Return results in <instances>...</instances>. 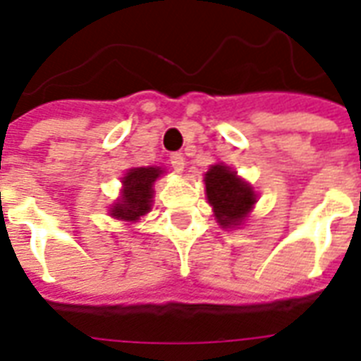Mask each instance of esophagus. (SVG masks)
<instances>
[{
	"label": "esophagus",
	"instance_id": "obj_1",
	"mask_svg": "<svg viewBox=\"0 0 361 361\" xmlns=\"http://www.w3.org/2000/svg\"><path fill=\"white\" fill-rule=\"evenodd\" d=\"M170 164H172V169L181 172V170L185 169V159H183L181 153H172V155H170Z\"/></svg>",
	"mask_w": 361,
	"mask_h": 361
}]
</instances>
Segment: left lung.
<instances>
[{"label": "left lung", "mask_w": 361, "mask_h": 361, "mask_svg": "<svg viewBox=\"0 0 361 361\" xmlns=\"http://www.w3.org/2000/svg\"><path fill=\"white\" fill-rule=\"evenodd\" d=\"M204 183L215 219L223 228L241 225V221L251 214L252 206L257 202L252 187L223 163L209 166L204 174Z\"/></svg>", "instance_id": "8db88e82"}]
</instances>
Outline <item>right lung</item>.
<instances>
[{
	"label": "right lung",
	"instance_id": "1",
	"mask_svg": "<svg viewBox=\"0 0 361 361\" xmlns=\"http://www.w3.org/2000/svg\"><path fill=\"white\" fill-rule=\"evenodd\" d=\"M163 170L159 166H138L130 169L121 178L123 189H121L120 200L110 208V215L120 221H138L142 215H146L152 209L153 202V183Z\"/></svg>",
	"mask_w": 361,
	"mask_h": 361
}]
</instances>
